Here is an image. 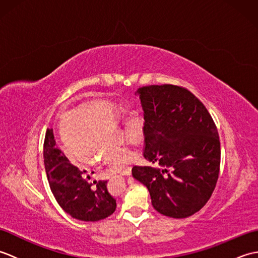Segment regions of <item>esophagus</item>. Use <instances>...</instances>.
Returning a JSON list of instances; mask_svg holds the SVG:
<instances>
[{
  "label": "esophagus",
  "instance_id": "obj_1",
  "mask_svg": "<svg viewBox=\"0 0 258 258\" xmlns=\"http://www.w3.org/2000/svg\"><path fill=\"white\" fill-rule=\"evenodd\" d=\"M122 176H130L131 174H132V167H126L125 169H123L122 172L119 173Z\"/></svg>",
  "mask_w": 258,
  "mask_h": 258
}]
</instances>
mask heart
I'll list each match as a JSON object with an SVG mask.
<instances>
[{
	"label": "heart",
	"instance_id": "1",
	"mask_svg": "<svg viewBox=\"0 0 258 258\" xmlns=\"http://www.w3.org/2000/svg\"><path fill=\"white\" fill-rule=\"evenodd\" d=\"M122 109L116 104L104 100L87 101L76 109L68 111L58 119V134L65 152L82 164H93L94 158L112 169H120L134 164L139 154L126 147L112 144L108 127H117ZM126 143L136 145L145 136V120L138 112L126 115L123 122Z\"/></svg>",
	"mask_w": 258,
	"mask_h": 258
}]
</instances>
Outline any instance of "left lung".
Here are the masks:
<instances>
[{
  "mask_svg": "<svg viewBox=\"0 0 258 258\" xmlns=\"http://www.w3.org/2000/svg\"><path fill=\"white\" fill-rule=\"evenodd\" d=\"M43 156L51 190L65 212L84 222H97L112 215L116 201L108 193L106 180L92 183L86 171L72 165L57 149L52 128L46 130Z\"/></svg>",
  "mask_w": 258,
  "mask_h": 258,
  "instance_id": "8db88e82",
  "label": "left lung"
}]
</instances>
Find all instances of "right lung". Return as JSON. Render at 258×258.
I'll list each match as a JSON object with an SVG mask.
<instances>
[{
    "label": "right lung",
    "instance_id": "add662e5",
    "mask_svg": "<svg viewBox=\"0 0 258 258\" xmlns=\"http://www.w3.org/2000/svg\"><path fill=\"white\" fill-rule=\"evenodd\" d=\"M145 120L143 155L158 167L134 166L163 215L185 218L211 199L218 179L221 143L216 125L199 98L184 87H140Z\"/></svg>",
    "mask_w": 258,
    "mask_h": 258
}]
</instances>
